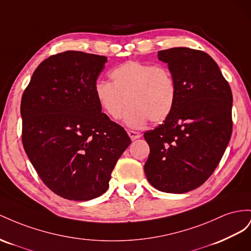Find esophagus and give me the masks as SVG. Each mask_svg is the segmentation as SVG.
Here are the masks:
<instances>
[{
    "label": "esophagus",
    "mask_w": 251,
    "mask_h": 251,
    "mask_svg": "<svg viewBox=\"0 0 251 251\" xmlns=\"http://www.w3.org/2000/svg\"><path fill=\"white\" fill-rule=\"evenodd\" d=\"M128 135H129L131 140H137L141 137V133L138 131H133V130H128Z\"/></svg>",
    "instance_id": "esophagus-1"
}]
</instances>
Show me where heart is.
<instances>
[{
    "label": "heart",
    "instance_id": "heart-1",
    "mask_svg": "<svg viewBox=\"0 0 251 251\" xmlns=\"http://www.w3.org/2000/svg\"><path fill=\"white\" fill-rule=\"evenodd\" d=\"M111 83L99 80L94 92L98 104L111 119H119L127 104L124 122L130 127L147 121L161 123L173 112L176 85L170 70L139 61H128L111 70Z\"/></svg>",
    "mask_w": 251,
    "mask_h": 251
}]
</instances>
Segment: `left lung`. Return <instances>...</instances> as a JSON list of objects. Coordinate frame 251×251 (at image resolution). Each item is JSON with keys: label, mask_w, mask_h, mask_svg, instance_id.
Wrapping results in <instances>:
<instances>
[{"label": "left lung", "mask_w": 251, "mask_h": 251, "mask_svg": "<svg viewBox=\"0 0 251 251\" xmlns=\"http://www.w3.org/2000/svg\"><path fill=\"white\" fill-rule=\"evenodd\" d=\"M176 85L170 116L144 133L150 153L148 182L163 192L184 193L206 182L232 132V94L218 64L201 50L176 47L157 52Z\"/></svg>", "instance_id": "left-lung-1"}]
</instances>
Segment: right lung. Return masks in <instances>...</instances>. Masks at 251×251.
I'll return each instance as SVG.
<instances>
[{
  "label": "right lung",
  "instance_id": "right-lung-1",
  "mask_svg": "<svg viewBox=\"0 0 251 251\" xmlns=\"http://www.w3.org/2000/svg\"><path fill=\"white\" fill-rule=\"evenodd\" d=\"M106 62L104 55L71 50L49 56L21 101L22 142L32 166L50 190L71 201L102 196L131 143L95 97Z\"/></svg>",
  "mask_w": 251,
  "mask_h": 251
}]
</instances>
